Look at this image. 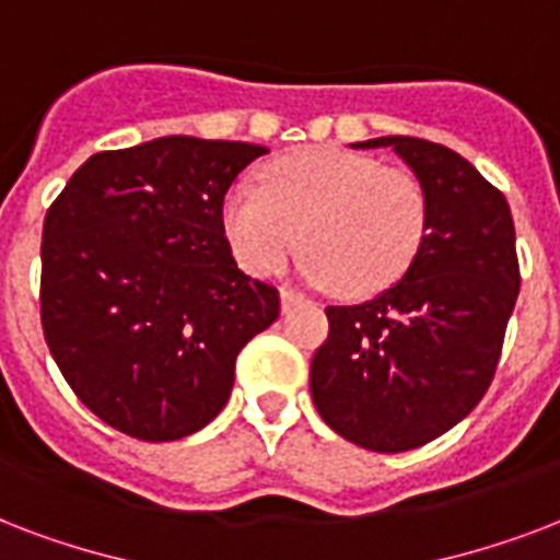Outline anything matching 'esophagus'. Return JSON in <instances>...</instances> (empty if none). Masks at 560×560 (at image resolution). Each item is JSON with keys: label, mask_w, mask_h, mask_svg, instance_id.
I'll return each mask as SVG.
<instances>
[{"label": "esophagus", "mask_w": 560, "mask_h": 560, "mask_svg": "<svg viewBox=\"0 0 560 560\" xmlns=\"http://www.w3.org/2000/svg\"><path fill=\"white\" fill-rule=\"evenodd\" d=\"M305 302V296L302 293H293V290H281V311L288 314V311H293L296 305H302Z\"/></svg>", "instance_id": "1"}]
</instances>
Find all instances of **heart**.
Returning a JSON list of instances; mask_svg holds the SVG:
<instances>
[{
  "instance_id": "heart-1",
  "label": "heart",
  "mask_w": 560,
  "mask_h": 560,
  "mask_svg": "<svg viewBox=\"0 0 560 560\" xmlns=\"http://www.w3.org/2000/svg\"><path fill=\"white\" fill-rule=\"evenodd\" d=\"M237 261L272 276L305 241L299 272L372 296L404 276L427 232V191L416 174L366 153L316 148L276 162L264 188L237 183L223 200Z\"/></svg>"
}]
</instances>
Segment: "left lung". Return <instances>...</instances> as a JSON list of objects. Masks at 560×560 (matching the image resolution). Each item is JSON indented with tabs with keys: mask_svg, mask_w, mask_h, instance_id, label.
I'll return each instance as SVG.
<instances>
[{
	"mask_svg": "<svg viewBox=\"0 0 560 560\" xmlns=\"http://www.w3.org/2000/svg\"><path fill=\"white\" fill-rule=\"evenodd\" d=\"M427 191V232L404 276L363 305L328 307L311 398L334 433L377 453L433 442L494 377L521 293L512 209L444 144L381 136Z\"/></svg>",
	"mask_w": 560,
	"mask_h": 560,
	"instance_id": "8db88e82",
	"label": "left lung"
}]
</instances>
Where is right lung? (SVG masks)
<instances>
[{"mask_svg": "<svg viewBox=\"0 0 560 560\" xmlns=\"http://www.w3.org/2000/svg\"><path fill=\"white\" fill-rule=\"evenodd\" d=\"M267 148L162 136L95 153L43 223L39 316L74 395L142 442L226 407L235 358L279 316V290L232 258L223 197Z\"/></svg>", "mask_w": 560, "mask_h": 560, "instance_id": "add662e5", "label": "right lung"}]
</instances>
